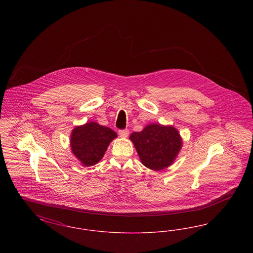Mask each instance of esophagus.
Returning <instances> with one entry per match:
<instances>
[{"label": "esophagus", "instance_id": "esophagus-1", "mask_svg": "<svg viewBox=\"0 0 253 253\" xmlns=\"http://www.w3.org/2000/svg\"><path fill=\"white\" fill-rule=\"evenodd\" d=\"M119 133H120V136H121V137L125 138V137H127V136L129 135V131H128L127 129H126V130H120Z\"/></svg>", "mask_w": 253, "mask_h": 253}]
</instances>
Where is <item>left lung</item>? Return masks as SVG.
<instances>
[{"label": "left lung", "mask_w": 253, "mask_h": 253, "mask_svg": "<svg viewBox=\"0 0 253 253\" xmlns=\"http://www.w3.org/2000/svg\"><path fill=\"white\" fill-rule=\"evenodd\" d=\"M130 140L141 163L150 169L169 167L180 152L183 141L178 130L171 125L151 123L140 132H133Z\"/></svg>", "instance_id": "obj_1"}]
</instances>
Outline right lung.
Returning a JSON list of instances; mask_svg holds the SVG:
<instances>
[{
  "label": "right lung",
  "instance_id": "right-lung-1",
  "mask_svg": "<svg viewBox=\"0 0 253 253\" xmlns=\"http://www.w3.org/2000/svg\"><path fill=\"white\" fill-rule=\"evenodd\" d=\"M118 137L117 132L95 121L76 126L70 136L73 155L84 167L98 163L110 143Z\"/></svg>",
  "mask_w": 253,
  "mask_h": 253
}]
</instances>
